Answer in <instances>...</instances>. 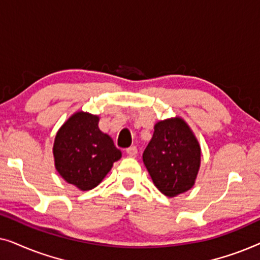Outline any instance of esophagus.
Masks as SVG:
<instances>
[{"mask_svg": "<svg viewBox=\"0 0 260 260\" xmlns=\"http://www.w3.org/2000/svg\"><path fill=\"white\" fill-rule=\"evenodd\" d=\"M126 154L130 156V157H135L137 155V148L136 147H130L126 149Z\"/></svg>", "mask_w": 260, "mask_h": 260, "instance_id": "34e87169", "label": "esophagus"}]
</instances>
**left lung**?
Wrapping results in <instances>:
<instances>
[{"mask_svg":"<svg viewBox=\"0 0 260 260\" xmlns=\"http://www.w3.org/2000/svg\"><path fill=\"white\" fill-rule=\"evenodd\" d=\"M143 152L152 182L166 197L174 198L194 186L201 161L200 144L180 117L156 123Z\"/></svg>","mask_w":260,"mask_h":260,"instance_id":"1","label":"left lung"}]
</instances>
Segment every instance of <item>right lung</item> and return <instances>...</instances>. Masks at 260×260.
Segmentation results:
<instances>
[{
	"label": "right lung",
	"mask_w": 260,
	"mask_h": 260,
	"mask_svg": "<svg viewBox=\"0 0 260 260\" xmlns=\"http://www.w3.org/2000/svg\"><path fill=\"white\" fill-rule=\"evenodd\" d=\"M99 117L79 111L63 123L53 145L55 169L66 182L90 190L104 179L122 152L98 127Z\"/></svg>",
	"instance_id": "right-lung-1"
}]
</instances>
